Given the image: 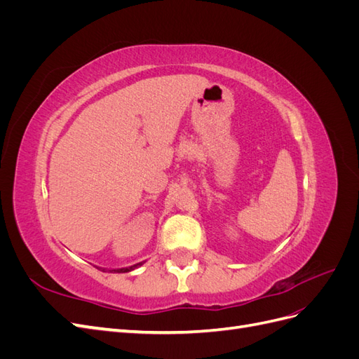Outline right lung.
Here are the masks:
<instances>
[{
    "mask_svg": "<svg viewBox=\"0 0 359 359\" xmlns=\"http://www.w3.org/2000/svg\"><path fill=\"white\" fill-rule=\"evenodd\" d=\"M139 265H142V264H137V265H133V266H130V268H121V269H112V271H116V273H128V271H132V269H135L136 266H139Z\"/></svg>",
    "mask_w": 359,
    "mask_h": 359,
    "instance_id": "add662e5",
    "label": "right lung"
}]
</instances>
